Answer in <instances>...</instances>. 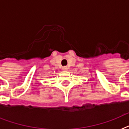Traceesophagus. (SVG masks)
<instances>
[{"instance_id":"obj_1","label":"esophagus","mask_w":129,"mask_h":129,"mask_svg":"<svg viewBox=\"0 0 129 129\" xmlns=\"http://www.w3.org/2000/svg\"><path fill=\"white\" fill-rule=\"evenodd\" d=\"M62 69L63 70V71H67L68 68H67V67H62Z\"/></svg>"}]
</instances>
